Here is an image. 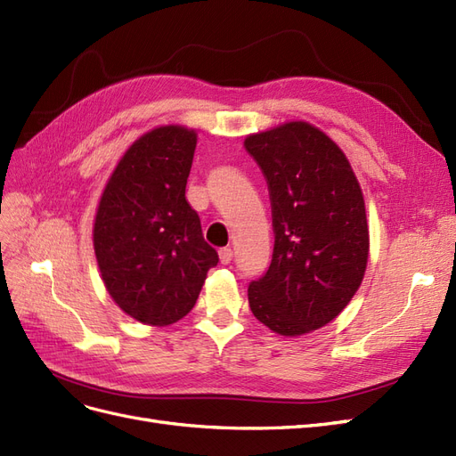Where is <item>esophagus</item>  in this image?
<instances>
[{"label":"esophagus","instance_id":"obj_1","mask_svg":"<svg viewBox=\"0 0 456 456\" xmlns=\"http://www.w3.org/2000/svg\"><path fill=\"white\" fill-rule=\"evenodd\" d=\"M231 259H232V249L231 248H222V249H219V261H222L224 265L231 263Z\"/></svg>","mask_w":456,"mask_h":456}]
</instances>
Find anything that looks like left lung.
<instances>
[{
	"label": "left lung",
	"mask_w": 456,
	"mask_h": 456,
	"mask_svg": "<svg viewBox=\"0 0 456 456\" xmlns=\"http://www.w3.org/2000/svg\"><path fill=\"white\" fill-rule=\"evenodd\" d=\"M267 180L274 248L267 273L248 286L254 316L296 337L330 322L354 297L370 231L360 183L331 138L293 121L244 140Z\"/></svg>",
	"instance_id": "obj_1"
}]
</instances>
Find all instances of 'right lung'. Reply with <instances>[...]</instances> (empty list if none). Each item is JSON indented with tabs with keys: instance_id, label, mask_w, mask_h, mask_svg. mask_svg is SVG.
Instances as JSON below:
<instances>
[{
	"instance_id": "obj_1",
	"label": "right lung",
	"mask_w": 456,
	"mask_h": 456,
	"mask_svg": "<svg viewBox=\"0 0 456 456\" xmlns=\"http://www.w3.org/2000/svg\"><path fill=\"white\" fill-rule=\"evenodd\" d=\"M197 132L159 126L130 145L102 193L94 254L110 296L142 324L168 326L195 306L217 252L185 185Z\"/></svg>"
}]
</instances>
